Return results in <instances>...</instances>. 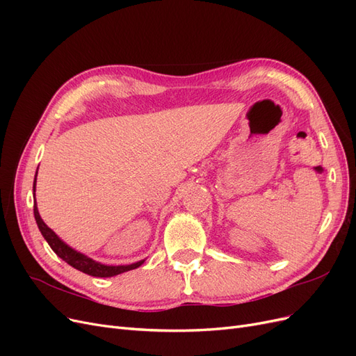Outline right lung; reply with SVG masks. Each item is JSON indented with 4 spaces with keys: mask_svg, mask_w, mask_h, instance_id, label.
<instances>
[{
    "mask_svg": "<svg viewBox=\"0 0 356 356\" xmlns=\"http://www.w3.org/2000/svg\"><path fill=\"white\" fill-rule=\"evenodd\" d=\"M35 182H37V174H35V179H34V191H35ZM35 196V193H34ZM34 217L37 221L38 229L41 232V234L44 236V239L47 241V243L50 245V248L53 251L56 252L58 257H60L63 261L68 263L70 266H72L74 268H77V270L86 273V275H90V276H96V277H111L115 275H120L129 270H134V268L141 266L145 260L141 261H136L134 264H126V266H105L101 264L98 261L92 260L88 255H84L79 251L72 250L71 246H68L65 242L62 239H59V236L53 232L50 227L44 224V221L41 220L40 217V212L37 208V203H34Z\"/></svg>",
    "mask_w": 356,
    "mask_h": 356,
    "instance_id": "1",
    "label": "right lung"
}]
</instances>
